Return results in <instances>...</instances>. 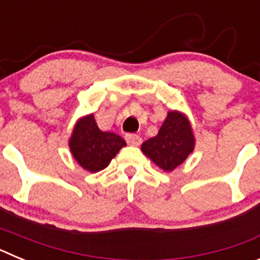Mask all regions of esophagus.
<instances>
[{"instance_id":"esophagus-1","label":"esophagus","mask_w":260,"mask_h":260,"mask_svg":"<svg viewBox=\"0 0 260 260\" xmlns=\"http://www.w3.org/2000/svg\"><path fill=\"white\" fill-rule=\"evenodd\" d=\"M125 139L130 146H139L142 143V138L137 134H126Z\"/></svg>"}]
</instances>
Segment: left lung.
<instances>
[{"label":"left lung","instance_id":"left-lung-1","mask_svg":"<svg viewBox=\"0 0 260 260\" xmlns=\"http://www.w3.org/2000/svg\"><path fill=\"white\" fill-rule=\"evenodd\" d=\"M194 150L191 126L183 114L169 112L156 137L142 144L144 155L164 171L171 172L182 164Z\"/></svg>","mask_w":260,"mask_h":260}]
</instances>
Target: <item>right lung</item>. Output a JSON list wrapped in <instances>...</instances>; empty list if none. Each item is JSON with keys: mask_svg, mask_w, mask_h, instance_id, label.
Returning a JSON list of instances; mask_svg holds the SVG:
<instances>
[{"mask_svg": "<svg viewBox=\"0 0 260 260\" xmlns=\"http://www.w3.org/2000/svg\"><path fill=\"white\" fill-rule=\"evenodd\" d=\"M73 156L89 172L103 171L126 142L114 133L102 132L93 114L79 119L69 142Z\"/></svg>", "mask_w": 260, "mask_h": 260, "instance_id": "obj_1", "label": "right lung"}]
</instances>
